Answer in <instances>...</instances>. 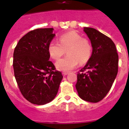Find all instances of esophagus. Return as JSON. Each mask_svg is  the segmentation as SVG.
Here are the masks:
<instances>
[{
    "instance_id": "obj_1",
    "label": "esophagus",
    "mask_w": 129,
    "mask_h": 129,
    "mask_svg": "<svg viewBox=\"0 0 129 129\" xmlns=\"http://www.w3.org/2000/svg\"><path fill=\"white\" fill-rule=\"evenodd\" d=\"M68 74H69V72H63V73H62V74H63V75H64V76L67 75Z\"/></svg>"
}]
</instances>
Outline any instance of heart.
<instances>
[{
  "instance_id": "obj_1",
  "label": "heart",
  "mask_w": 129,
  "mask_h": 129,
  "mask_svg": "<svg viewBox=\"0 0 129 129\" xmlns=\"http://www.w3.org/2000/svg\"><path fill=\"white\" fill-rule=\"evenodd\" d=\"M67 50V55L56 63L57 69L62 71L73 70L78 65L86 63L92 54V46L88 39L74 31L63 34L59 42L51 41L48 46V52L54 60H58Z\"/></svg>"
}]
</instances>
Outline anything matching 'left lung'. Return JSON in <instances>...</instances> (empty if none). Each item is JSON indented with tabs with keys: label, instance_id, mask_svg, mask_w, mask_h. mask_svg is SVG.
I'll use <instances>...</instances> for the list:
<instances>
[{
	"label": "left lung",
	"instance_id": "obj_1",
	"mask_svg": "<svg viewBox=\"0 0 129 129\" xmlns=\"http://www.w3.org/2000/svg\"><path fill=\"white\" fill-rule=\"evenodd\" d=\"M90 40L92 53L78 73L76 88L84 101L98 103L109 92L118 73V55L111 39L90 27H84Z\"/></svg>",
	"mask_w": 129,
	"mask_h": 129
}]
</instances>
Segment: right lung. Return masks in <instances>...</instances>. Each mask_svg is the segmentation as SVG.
Wrapping results in <instances>:
<instances>
[{"instance_id": "add662e5", "label": "right lung", "mask_w": 129, "mask_h": 129, "mask_svg": "<svg viewBox=\"0 0 129 129\" xmlns=\"http://www.w3.org/2000/svg\"><path fill=\"white\" fill-rule=\"evenodd\" d=\"M53 28H37L22 37L13 53V69L20 92L30 103L44 105L55 99L63 76L50 61L48 46Z\"/></svg>"}]
</instances>
